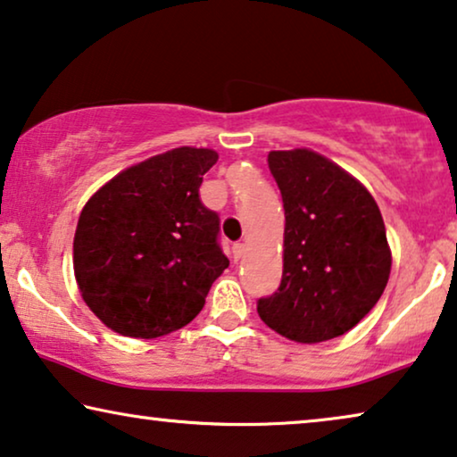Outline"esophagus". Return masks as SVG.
Here are the masks:
<instances>
[{
  "label": "esophagus",
  "mask_w": 457,
  "mask_h": 457,
  "mask_svg": "<svg viewBox=\"0 0 457 457\" xmlns=\"http://www.w3.org/2000/svg\"><path fill=\"white\" fill-rule=\"evenodd\" d=\"M246 253V246H244L242 242H236L234 246H231V254H234V259L237 261V259H242V254Z\"/></svg>",
  "instance_id": "1"
}]
</instances>
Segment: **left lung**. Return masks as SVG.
<instances>
[{"label": "left lung", "instance_id": "left-lung-1", "mask_svg": "<svg viewBox=\"0 0 457 457\" xmlns=\"http://www.w3.org/2000/svg\"><path fill=\"white\" fill-rule=\"evenodd\" d=\"M267 162L286 211L284 275L256 312L292 342L344 336L387 286L391 250L381 211L356 178L319 153L271 151Z\"/></svg>", "mask_w": 457, "mask_h": 457}]
</instances>
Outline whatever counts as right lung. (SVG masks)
<instances>
[{
  "label": "right lung",
  "mask_w": 457,
  "mask_h": 457,
  "mask_svg": "<svg viewBox=\"0 0 457 457\" xmlns=\"http://www.w3.org/2000/svg\"><path fill=\"white\" fill-rule=\"evenodd\" d=\"M215 151H167L132 165L95 192L74 236V275L87 306L109 329L153 339L203 311L229 267L220 215L198 188Z\"/></svg>",
  "instance_id": "obj_1"
}]
</instances>
